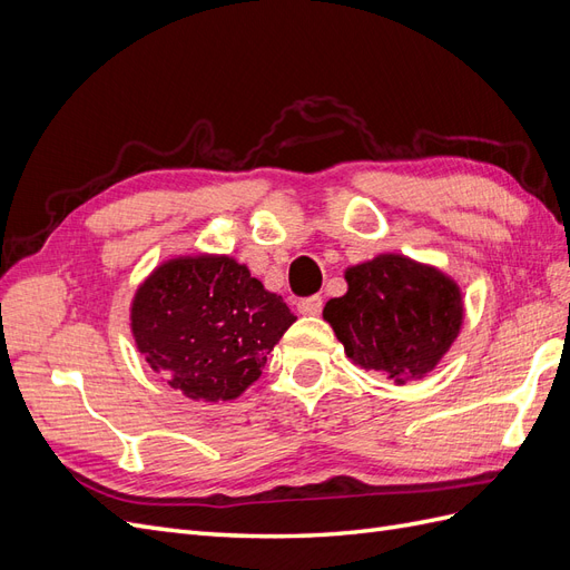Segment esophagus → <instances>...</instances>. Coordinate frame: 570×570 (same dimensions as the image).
Returning <instances> with one entry per match:
<instances>
[{
    "instance_id": "obj_1",
    "label": "esophagus",
    "mask_w": 570,
    "mask_h": 570,
    "mask_svg": "<svg viewBox=\"0 0 570 570\" xmlns=\"http://www.w3.org/2000/svg\"><path fill=\"white\" fill-rule=\"evenodd\" d=\"M321 308H323V299H321L318 295H314V297H304V299H299V302H297V312H299V314H304V316H318V314H321Z\"/></svg>"
}]
</instances>
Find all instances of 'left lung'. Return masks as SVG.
<instances>
[{
	"label": "left lung",
	"instance_id": "8db88e82",
	"mask_svg": "<svg viewBox=\"0 0 570 570\" xmlns=\"http://www.w3.org/2000/svg\"><path fill=\"white\" fill-rule=\"evenodd\" d=\"M347 292L325 304L323 318L352 364L383 371L404 385L421 381L450 352L463 325L454 278L404 254H377L344 271Z\"/></svg>",
	"mask_w": 570,
	"mask_h": 570
}]
</instances>
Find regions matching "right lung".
<instances>
[{
	"mask_svg": "<svg viewBox=\"0 0 570 570\" xmlns=\"http://www.w3.org/2000/svg\"><path fill=\"white\" fill-rule=\"evenodd\" d=\"M297 321L228 254H185L137 285L130 333L151 371L195 402L237 400Z\"/></svg>",
	"mask_w": 570,
	"mask_h": 570,
	"instance_id": "1",
	"label": "right lung"
}]
</instances>
